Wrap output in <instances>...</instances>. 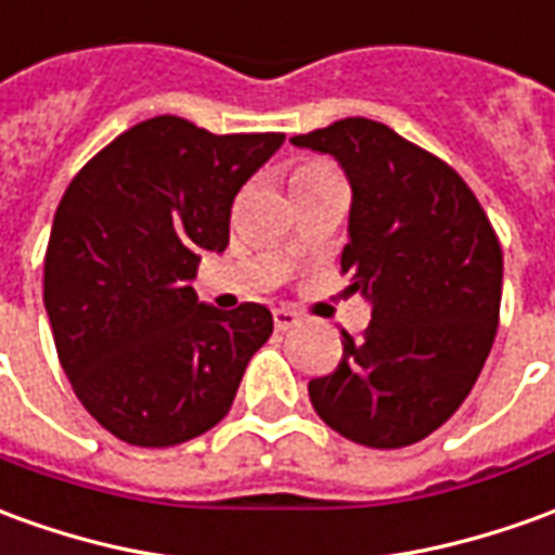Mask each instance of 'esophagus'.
Listing matches in <instances>:
<instances>
[{
	"instance_id": "obj_1",
	"label": "esophagus",
	"mask_w": 555,
	"mask_h": 555,
	"mask_svg": "<svg viewBox=\"0 0 555 555\" xmlns=\"http://www.w3.org/2000/svg\"><path fill=\"white\" fill-rule=\"evenodd\" d=\"M273 324H276V331H291L300 324V315L288 306H279V309H273Z\"/></svg>"
}]
</instances>
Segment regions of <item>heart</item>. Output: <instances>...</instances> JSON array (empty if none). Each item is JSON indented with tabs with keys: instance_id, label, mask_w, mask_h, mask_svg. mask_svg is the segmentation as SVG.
<instances>
[{
	"instance_id": "heart-1",
	"label": "heart",
	"mask_w": 555,
	"mask_h": 555,
	"mask_svg": "<svg viewBox=\"0 0 555 555\" xmlns=\"http://www.w3.org/2000/svg\"><path fill=\"white\" fill-rule=\"evenodd\" d=\"M327 165H304V168L297 170V177H294V183L297 180H306V177H315V173H327Z\"/></svg>"
}]
</instances>
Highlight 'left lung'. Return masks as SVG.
I'll use <instances>...</instances> for the list:
<instances>
[{
	"label": "left lung",
	"instance_id": "1",
	"mask_svg": "<svg viewBox=\"0 0 555 555\" xmlns=\"http://www.w3.org/2000/svg\"><path fill=\"white\" fill-rule=\"evenodd\" d=\"M351 185L343 273L372 309L343 360L309 382L312 409L345 439L405 448L451 417L493 348L502 249L460 173L375 119L294 134Z\"/></svg>",
	"mask_w": 555,
	"mask_h": 555
}]
</instances>
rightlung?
Wrapping results in <instances>:
<instances>
[{
	"label": "right lung",
	"mask_w": 555,
	"mask_h": 555,
	"mask_svg": "<svg viewBox=\"0 0 555 555\" xmlns=\"http://www.w3.org/2000/svg\"><path fill=\"white\" fill-rule=\"evenodd\" d=\"M285 134L138 122L65 189L44 258V309L77 399L116 439L170 448L222 421L270 339L261 304L197 300L201 255L224 251L231 204Z\"/></svg>",
	"instance_id": "1"
}]
</instances>
